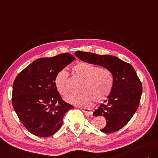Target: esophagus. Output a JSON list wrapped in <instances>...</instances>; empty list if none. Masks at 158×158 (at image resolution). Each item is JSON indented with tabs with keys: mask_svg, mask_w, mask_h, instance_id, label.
<instances>
[{
	"mask_svg": "<svg viewBox=\"0 0 158 158\" xmlns=\"http://www.w3.org/2000/svg\"><path fill=\"white\" fill-rule=\"evenodd\" d=\"M81 110L86 113L87 115L89 116V115H91L93 114V112L91 110H90L89 109H87V108H81Z\"/></svg>",
	"mask_w": 158,
	"mask_h": 158,
	"instance_id": "1",
	"label": "esophagus"
}]
</instances>
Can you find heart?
I'll return each mask as SVG.
<instances>
[{
    "label": "heart",
    "mask_w": 158,
    "mask_h": 158,
    "mask_svg": "<svg viewBox=\"0 0 158 158\" xmlns=\"http://www.w3.org/2000/svg\"><path fill=\"white\" fill-rule=\"evenodd\" d=\"M72 74L83 81L81 84V93L67 97L65 100L76 106H88L93 101L99 103L110 96L114 85V77L107 68L100 67L85 61H79L73 66ZM56 87L62 96L69 93L68 76L65 71H60L55 77Z\"/></svg>",
    "instance_id": "b5f03b06"
}]
</instances>
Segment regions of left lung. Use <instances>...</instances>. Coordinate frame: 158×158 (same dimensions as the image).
I'll use <instances>...</instances> for the list:
<instances>
[{"instance_id": "1", "label": "left lung", "mask_w": 158, "mask_h": 158, "mask_svg": "<svg viewBox=\"0 0 158 158\" xmlns=\"http://www.w3.org/2000/svg\"><path fill=\"white\" fill-rule=\"evenodd\" d=\"M75 56L89 64L110 69L114 77V88L110 96L94 110L93 115L104 116L106 124L104 133L118 131L127 124L137 110L142 93L140 80L134 67L115 56L77 51Z\"/></svg>"}]
</instances>
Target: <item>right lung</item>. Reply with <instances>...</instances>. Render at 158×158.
I'll return each mask as SVG.
<instances>
[{
  "mask_svg": "<svg viewBox=\"0 0 158 158\" xmlns=\"http://www.w3.org/2000/svg\"><path fill=\"white\" fill-rule=\"evenodd\" d=\"M75 59L68 53L40 58L15 78L13 107L22 124L35 136L49 137L56 133L66 112L73 108L63 100L54 81L56 75Z\"/></svg>",
  "mask_w": 158,
  "mask_h": 158,
  "instance_id": "right-lung-1",
  "label": "right lung"
}]
</instances>
